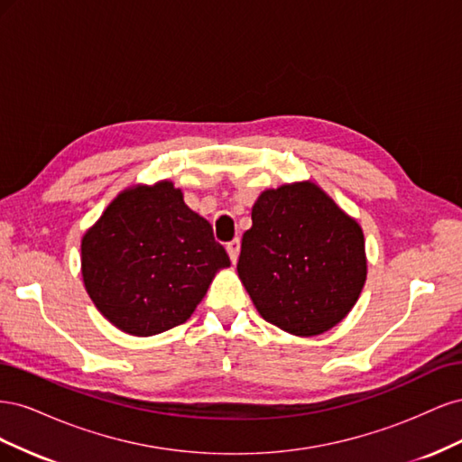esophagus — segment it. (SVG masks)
Returning <instances> with one entry per match:
<instances>
[{
	"label": "esophagus",
	"instance_id": "34e87169",
	"mask_svg": "<svg viewBox=\"0 0 462 462\" xmlns=\"http://www.w3.org/2000/svg\"><path fill=\"white\" fill-rule=\"evenodd\" d=\"M227 254L231 258V262L235 263L236 260H239V250H241V241L239 239H233L231 243H227Z\"/></svg>",
	"mask_w": 462,
	"mask_h": 462
}]
</instances>
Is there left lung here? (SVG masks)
Masks as SVG:
<instances>
[{"instance_id":"1","label":"left lung","mask_w":462,"mask_h":462,"mask_svg":"<svg viewBox=\"0 0 462 462\" xmlns=\"http://www.w3.org/2000/svg\"><path fill=\"white\" fill-rule=\"evenodd\" d=\"M260 316L314 337L353 310L366 283L365 233L312 180L263 190L236 263Z\"/></svg>"}]
</instances>
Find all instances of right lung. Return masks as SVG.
Masks as SVG:
<instances>
[{
  "label": "right lung",
  "mask_w": 462,
  "mask_h": 462,
  "mask_svg": "<svg viewBox=\"0 0 462 462\" xmlns=\"http://www.w3.org/2000/svg\"><path fill=\"white\" fill-rule=\"evenodd\" d=\"M231 262L171 180L119 192L80 243L88 297L117 329L150 337L185 324Z\"/></svg>",
  "instance_id": "add662e5"
}]
</instances>
